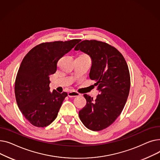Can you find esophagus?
Masks as SVG:
<instances>
[{"label": "esophagus", "instance_id": "obj_1", "mask_svg": "<svg viewBox=\"0 0 160 160\" xmlns=\"http://www.w3.org/2000/svg\"><path fill=\"white\" fill-rule=\"evenodd\" d=\"M80 95V94L77 91H71L69 93H68V96L69 97H77Z\"/></svg>", "mask_w": 160, "mask_h": 160}]
</instances>
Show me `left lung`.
Masks as SVG:
<instances>
[{
    "label": "left lung",
    "instance_id": "8db88e82",
    "mask_svg": "<svg viewBox=\"0 0 160 160\" xmlns=\"http://www.w3.org/2000/svg\"><path fill=\"white\" fill-rule=\"evenodd\" d=\"M74 50L91 57L89 77L100 92L95 100L83 95L87 103L79 112L80 119L88 129L102 130L113 123L127 102L130 88L128 65L118 50L102 41H82Z\"/></svg>",
    "mask_w": 160,
    "mask_h": 160
}]
</instances>
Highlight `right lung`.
Returning a JSON list of instances; mask_svg holds the SVG:
<instances>
[{
  "label": "right lung",
  "mask_w": 160,
  "mask_h": 160,
  "mask_svg": "<svg viewBox=\"0 0 160 160\" xmlns=\"http://www.w3.org/2000/svg\"><path fill=\"white\" fill-rule=\"evenodd\" d=\"M80 41L41 43L23 58L15 82V98L22 114L35 127H45L57 117L67 93L50 91L49 75L56 72L58 60Z\"/></svg>",
  "instance_id": "add662e5"
}]
</instances>
